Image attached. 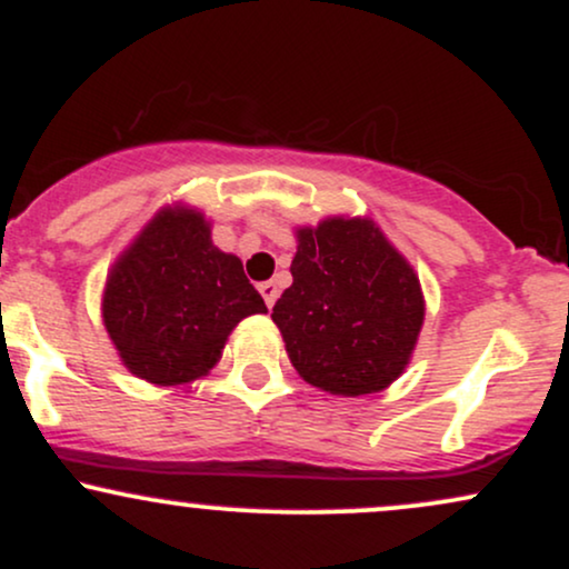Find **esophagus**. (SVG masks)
I'll return each mask as SVG.
<instances>
[{
  "label": "esophagus",
  "instance_id": "esophagus-1",
  "mask_svg": "<svg viewBox=\"0 0 569 569\" xmlns=\"http://www.w3.org/2000/svg\"><path fill=\"white\" fill-rule=\"evenodd\" d=\"M259 293L264 297L267 307H272V305H276V299H278V286L272 283V280H264V283H259Z\"/></svg>",
  "mask_w": 569,
  "mask_h": 569
}]
</instances>
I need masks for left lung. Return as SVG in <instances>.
Masks as SVG:
<instances>
[{
  "instance_id": "obj_1",
  "label": "left lung",
  "mask_w": 569,
  "mask_h": 569,
  "mask_svg": "<svg viewBox=\"0 0 569 569\" xmlns=\"http://www.w3.org/2000/svg\"><path fill=\"white\" fill-rule=\"evenodd\" d=\"M293 283L272 307L293 369L335 396L380 393L407 369L426 318L420 278L380 227H299Z\"/></svg>"
}]
</instances>
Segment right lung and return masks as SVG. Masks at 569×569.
<instances>
[{
  "mask_svg": "<svg viewBox=\"0 0 569 569\" xmlns=\"http://www.w3.org/2000/svg\"><path fill=\"white\" fill-rule=\"evenodd\" d=\"M267 312L243 262L219 251L198 208L166 206L120 259L101 316L130 375L152 385L200 380L243 318Z\"/></svg>",
  "mask_w": 569,
  "mask_h": 569,
  "instance_id": "obj_1",
  "label": "right lung"
}]
</instances>
